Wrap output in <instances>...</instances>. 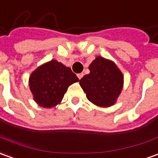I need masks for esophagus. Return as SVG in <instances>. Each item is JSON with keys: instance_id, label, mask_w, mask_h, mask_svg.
Listing matches in <instances>:
<instances>
[{"instance_id": "1", "label": "esophagus", "mask_w": 158, "mask_h": 158, "mask_svg": "<svg viewBox=\"0 0 158 158\" xmlns=\"http://www.w3.org/2000/svg\"><path fill=\"white\" fill-rule=\"evenodd\" d=\"M83 73H78V74H77V76H78V78H79V79H81V78H82V77H83Z\"/></svg>"}]
</instances>
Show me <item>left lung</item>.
<instances>
[{
  "instance_id": "obj_1",
  "label": "left lung",
  "mask_w": 158,
  "mask_h": 158,
  "mask_svg": "<svg viewBox=\"0 0 158 158\" xmlns=\"http://www.w3.org/2000/svg\"><path fill=\"white\" fill-rule=\"evenodd\" d=\"M90 73L79 80L89 101L100 107L113 106L123 89L124 76L113 61L98 56L89 65Z\"/></svg>"
}]
</instances>
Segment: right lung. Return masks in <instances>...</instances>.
I'll use <instances>...</instances> for the list:
<instances>
[{"mask_svg":"<svg viewBox=\"0 0 158 158\" xmlns=\"http://www.w3.org/2000/svg\"><path fill=\"white\" fill-rule=\"evenodd\" d=\"M78 81V77L70 67L52 60L31 73L29 87L39 106L51 108L60 104L68 86Z\"/></svg>","mask_w":158,"mask_h":158,"instance_id":"add662e5","label":"right lung"}]
</instances>
